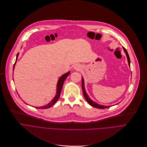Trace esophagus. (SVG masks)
I'll use <instances>...</instances> for the list:
<instances>
[{"label":"esophagus","mask_w":147,"mask_h":147,"mask_svg":"<svg viewBox=\"0 0 147 147\" xmlns=\"http://www.w3.org/2000/svg\"><path fill=\"white\" fill-rule=\"evenodd\" d=\"M74 68H75V69H76V70H80V69L82 68V67H81V66H80V65L76 64V65H75L74 66Z\"/></svg>","instance_id":"34e87169"}]
</instances>
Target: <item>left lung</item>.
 Listing matches in <instances>:
<instances>
[{
    "label": "left lung",
    "instance_id": "left-lung-1",
    "mask_svg": "<svg viewBox=\"0 0 147 147\" xmlns=\"http://www.w3.org/2000/svg\"><path fill=\"white\" fill-rule=\"evenodd\" d=\"M123 49L124 50V51L126 53V55L127 56V61H128V64H129V65L130 67V57H129V55L128 54V53L127 51V50H126V49L125 47H123ZM82 90H83V96L84 97V98H86V101H87V102L89 103L90 105L95 107V108H100V109H104V108H109L111 106H104V105H100L96 102H95L94 101H93V100H92L90 99V98H89V97L88 96L87 94L86 93V91H85V89H84V80H83V78H82Z\"/></svg>",
    "mask_w": 147,
    "mask_h": 147
}]
</instances>
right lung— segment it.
Returning a JSON list of instances; mask_svg holds the SVG:
<instances>
[{
	"instance_id": "add662e5",
	"label": "right lung",
	"mask_w": 147,
	"mask_h": 147,
	"mask_svg": "<svg viewBox=\"0 0 147 147\" xmlns=\"http://www.w3.org/2000/svg\"><path fill=\"white\" fill-rule=\"evenodd\" d=\"M18 54H17V57H16V63L17 61V58H18ZM16 63L14 65V67H13V70H14V66H15V64H16ZM70 74V71L68 72L67 73L64 74L63 75H62L60 79H58V82H57V92H56V94L55 96V97H54V98L50 102H49L48 104L46 105H44L43 107H35V108H37L38 109H46V108H49L50 107H51L53 105H54L55 104V102L58 100V98H59L60 97V93H61V90H62V88H63V84H64V82L65 81V80L66 79V78L68 77V76ZM26 104V103H25Z\"/></svg>"
}]
</instances>
